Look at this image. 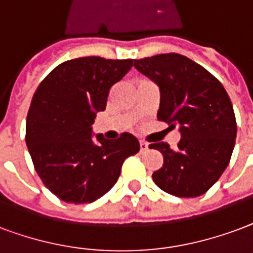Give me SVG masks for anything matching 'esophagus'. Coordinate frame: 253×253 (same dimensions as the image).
<instances>
[{
	"instance_id": "obj_1",
	"label": "esophagus",
	"mask_w": 253,
	"mask_h": 253,
	"mask_svg": "<svg viewBox=\"0 0 253 253\" xmlns=\"http://www.w3.org/2000/svg\"><path fill=\"white\" fill-rule=\"evenodd\" d=\"M139 146H141V153H143V151H146L147 149H149V145H147V143L143 141L139 142Z\"/></svg>"
}]
</instances>
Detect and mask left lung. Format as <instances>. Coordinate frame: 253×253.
<instances>
[{"mask_svg":"<svg viewBox=\"0 0 253 253\" xmlns=\"http://www.w3.org/2000/svg\"><path fill=\"white\" fill-rule=\"evenodd\" d=\"M134 67L160 85L158 121L179 126L181 132L174 150L166 142L149 146L164 155L153 181L177 197L207 193L226 169L236 141V118L225 88L204 67L178 53L134 60Z\"/></svg>","mask_w":253,"mask_h":253,"instance_id":"left-lung-1","label":"left lung"}]
</instances>
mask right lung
I'll return each instance as SVG.
<instances>
[{
    "label": "right lung",
    "mask_w": 253,
    "mask_h": 253,
    "mask_svg": "<svg viewBox=\"0 0 253 253\" xmlns=\"http://www.w3.org/2000/svg\"><path fill=\"white\" fill-rule=\"evenodd\" d=\"M132 59L88 56L68 60L50 71L33 95L27 117L28 150L39 177L69 204L96 201L115 185L122 165L139 151L135 136L115 141L96 135V112L106 110L110 89L131 69Z\"/></svg>",
    "instance_id": "right-lung-1"
}]
</instances>
